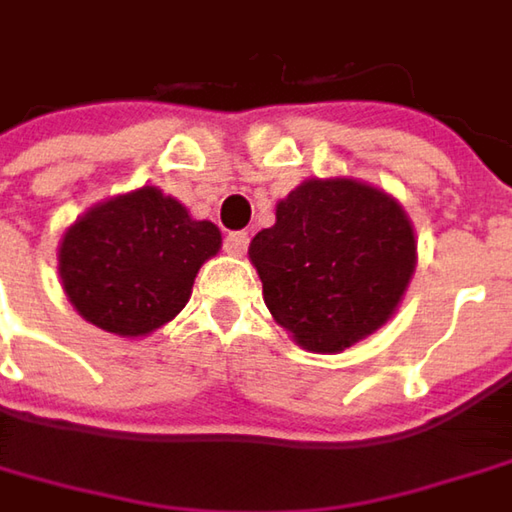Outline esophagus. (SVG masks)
I'll return each mask as SVG.
<instances>
[{"instance_id": "esophagus-1", "label": "esophagus", "mask_w": 512, "mask_h": 512, "mask_svg": "<svg viewBox=\"0 0 512 512\" xmlns=\"http://www.w3.org/2000/svg\"><path fill=\"white\" fill-rule=\"evenodd\" d=\"M223 246H226L228 255L243 257L246 255V249H249V234H246V231H231Z\"/></svg>"}]
</instances>
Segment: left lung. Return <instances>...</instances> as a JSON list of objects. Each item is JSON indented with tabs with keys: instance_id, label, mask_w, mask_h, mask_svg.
I'll list each match as a JSON object with an SVG mask.
<instances>
[{
	"instance_id": "obj_1",
	"label": "left lung",
	"mask_w": 512,
	"mask_h": 512,
	"mask_svg": "<svg viewBox=\"0 0 512 512\" xmlns=\"http://www.w3.org/2000/svg\"><path fill=\"white\" fill-rule=\"evenodd\" d=\"M255 263L272 318L304 350L342 353L403 301L417 240L403 205L356 179H307L257 231Z\"/></svg>"
}]
</instances>
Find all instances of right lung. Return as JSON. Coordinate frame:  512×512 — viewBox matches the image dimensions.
<instances>
[{"instance_id": "obj_1", "label": "right lung", "mask_w": 512, "mask_h": 512, "mask_svg": "<svg viewBox=\"0 0 512 512\" xmlns=\"http://www.w3.org/2000/svg\"><path fill=\"white\" fill-rule=\"evenodd\" d=\"M220 228L194 220L159 188H138L89 208L66 228L57 269L89 324L133 339L188 304L199 266L220 252Z\"/></svg>"}]
</instances>
